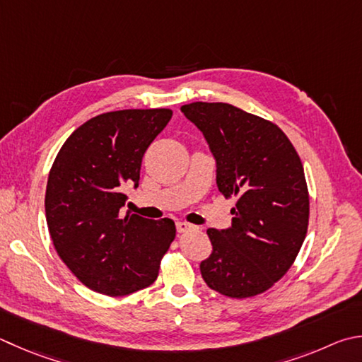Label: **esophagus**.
Here are the masks:
<instances>
[{"label":"esophagus","instance_id":"34e87169","mask_svg":"<svg viewBox=\"0 0 362 362\" xmlns=\"http://www.w3.org/2000/svg\"><path fill=\"white\" fill-rule=\"evenodd\" d=\"M192 229H194V226L189 225V223L177 221V231H179V233H188V231H192Z\"/></svg>","mask_w":362,"mask_h":362}]
</instances>
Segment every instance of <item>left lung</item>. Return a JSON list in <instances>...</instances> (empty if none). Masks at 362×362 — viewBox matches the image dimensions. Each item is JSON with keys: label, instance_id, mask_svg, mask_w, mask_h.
<instances>
[{"label": "left lung", "instance_id": "left-lung-1", "mask_svg": "<svg viewBox=\"0 0 362 362\" xmlns=\"http://www.w3.org/2000/svg\"><path fill=\"white\" fill-rule=\"evenodd\" d=\"M182 112L198 127L216 161V187L235 196L228 229H207L212 255L201 262L209 288L245 299L267 291L298 256L310 201L304 168L277 124L226 103H192Z\"/></svg>", "mask_w": 362, "mask_h": 362}]
</instances>
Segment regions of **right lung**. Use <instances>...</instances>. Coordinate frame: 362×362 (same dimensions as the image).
Listing matches in <instances>:
<instances>
[{
	"instance_id": "add662e5",
	"label": "right lung",
	"mask_w": 362,
	"mask_h": 362,
	"mask_svg": "<svg viewBox=\"0 0 362 362\" xmlns=\"http://www.w3.org/2000/svg\"><path fill=\"white\" fill-rule=\"evenodd\" d=\"M170 117V109L96 115L68 137L52 164L45 189L52 242L96 293L117 298L152 285L175 239L170 218L122 215L123 192L139 185L142 156Z\"/></svg>"
}]
</instances>
